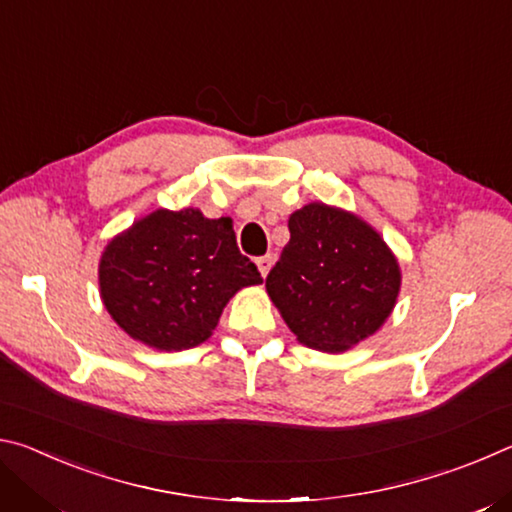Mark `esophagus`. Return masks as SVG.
<instances>
[{"instance_id": "34e87169", "label": "esophagus", "mask_w": 512, "mask_h": 512, "mask_svg": "<svg viewBox=\"0 0 512 512\" xmlns=\"http://www.w3.org/2000/svg\"><path fill=\"white\" fill-rule=\"evenodd\" d=\"M255 262H257L259 273H262V275L266 277L268 271H271V266H273V255H262V257H257Z\"/></svg>"}]
</instances>
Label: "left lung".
<instances>
[{
  "label": "left lung",
  "instance_id": "1",
  "mask_svg": "<svg viewBox=\"0 0 512 512\" xmlns=\"http://www.w3.org/2000/svg\"><path fill=\"white\" fill-rule=\"evenodd\" d=\"M266 291L300 343L343 352L375 334L400 293V266L368 223L323 203L289 219Z\"/></svg>",
  "mask_w": 512,
  "mask_h": 512
}]
</instances>
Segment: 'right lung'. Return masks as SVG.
Segmentation results:
<instances>
[{
	"label": "right lung",
	"mask_w": 512,
	"mask_h": 512,
	"mask_svg": "<svg viewBox=\"0 0 512 512\" xmlns=\"http://www.w3.org/2000/svg\"><path fill=\"white\" fill-rule=\"evenodd\" d=\"M262 282L230 219L155 210L112 239L99 264L103 305L135 341L178 352L210 339L241 287Z\"/></svg>",
	"instance_id": "1"
}]
</instances>
